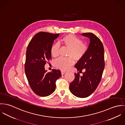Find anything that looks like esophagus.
Segmentation results:
<instances>
[{
	"mask_svg": "<svg viewBox=\"0 0 125 125\" xmlns=\"http://www.w3.org/2000/svg\"><path fill=\"white\" fill-rule=\"evenodd\" d=\"M61 74L63 75H64L65 73V71H61Z\"/></svg>",
	"mask_w": 125,
	"mask_h": 125,
	"instance_id": "1",
	"label": "esophagus"
}]
</instances>
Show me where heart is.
Masks as SVG:
<instances>
[{"mask_svg": "<svg viewBox=\"0 0 125 125\" xmlns=\"http://www.w3.org/2000/svg\"><path fill=\"white\" fill-rule=\"evenodd\" d=\"M61 43L69 48L67 53L68 57H60L54 61V65L56 68L62 70H67L74 63V59L76 61L81 60L87 53L89 46L87 43L77 36L69 34L65 35L60 40ZM59 45L58 43L53 44L51 48L50 52L54 57L58 56L59 54Z\"/></svg>", "mask_w": 125, "mask_h": 125, "instance_id": "obj_1", "label": "heart"}]
</instances>
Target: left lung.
Masks as SVG:
<instances>
[{"label": "left lung", "instance_id": "8db88e82", "mask_svg": "<svg viewBox=\"0 0 125 125\" xmlns=\"http://www.w3.org/2000/svg\"><path fill=\"white\" fill-rule=\"evenodd\" d=\"M82 35L90 38L87 53L79 60L75 67L80 73L85 70L81 76L75 73V78L70 83L69 90L75 96L80 98L88 97L96 89L100 83L104 68V48L98 37L91 32L83 33Z\"/></svg>", "mask_w": 125, "mask_h": 125}]
</instances>
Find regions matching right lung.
Segmentation results:
<instances>
[{
  "label": "right lung",
  "mask_w": 125,
  "mask_h": 125,
  "mask_svg": "<svg viewBox=\"0 0 125 125\" xmlns=\"http://www.w3.org/2000/svg\"><path fill=\"white\" fill-rule=\"evenodd\" d=\"M59 35V33L39 32L28 44L25 72L31 90L40 96L52 94L56 89V80L61 76L58 69H53L47 72L44 69V65L51 59V46Z\"/></svg>",
  "instance_id": "right-lung-1"
}]
</instances>
